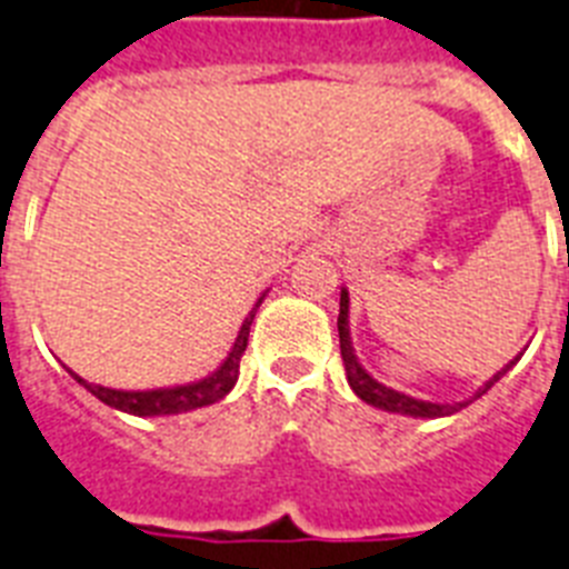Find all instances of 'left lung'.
<instances>
[{
    "mask_svg": "<svg viewBox=\"0 0 569 569\" xmlns=\"http://www.w3.org/2000/svg\"><path fill=\"white\" fill-rule=\"evenodd\" d=\"M338 335H340V356H343V367H347V381L349 388L356 390V397L363 399L367 406L372 408H381V411H390V413H402V417H422V420H435V417H449V413H458L461 408H467L472 399L485 397L493 385H497L502 376H506L520 356L515 361H508L506 367L499 372H493L485 385H481L470 399L465 402H426V399H417V397H408L402 390H393L388 385H381L379 379H372L370 372L363 370V363L358 361L356 356V347H352V338H349V290L340 288V313H338Z\"/></svg>",
    "mask_w": 569,
    "mask_h": 569,
    "instance_id": "left-lung-1",
    "label": "left lung"
}]
</instances>
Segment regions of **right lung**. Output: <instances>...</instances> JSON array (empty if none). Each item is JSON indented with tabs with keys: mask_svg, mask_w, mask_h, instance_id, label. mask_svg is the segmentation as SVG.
<instances>
[{
	"mask_svg": "<svg viewBox=\"0 0 569 569\" xmlns=\"http://www.w3.org/2000/svg\"><path fill=\"white\" fill-rule=\"evenodd\" d=\"M263 297H267V293H263ZM263 297L258 299L256 308L249 311V317L243 320V326H240L238 338H234V347H231V352L226 356V361H222L211 376H206V379L190 381V385H179V388L113 390V388H102V385H90V381H84L72 370L70 376L79 381V385H84V388H88L99 402L117 408V411L122 413H134V417H170V413H188V411H197V408L213 406V402H220L222 397H229L231 388L238 385L240 356H243V349H247L249 326H252V320H256V311L261 308Z\"/></svg>",
	"mask_w": 569,
	"mask_h": 569,
	"instance_id": "obj_1",
	"label": "right lung"
}]
</instances>
